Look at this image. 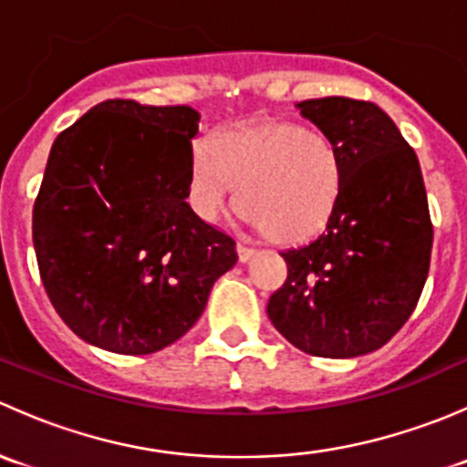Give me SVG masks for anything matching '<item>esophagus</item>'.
I'll list each match as a JSON object with an SVG mask.
<instances>
[{
    "mask_svg": "<svg viewBox=\"0 0 467 467\" xmlns=\"http://www.w3.org/2000/svg\"><path fill=\"white\" fill-rule=\"evenodd\" d=\"M237 255H239V262H242V264H246V262H251L253 257L257 255V251H255V248H251V246H244V244H239V246H237Z\"/></svg>",
    "mask_w": 467,
    "mask_h": 467,
    "instance_id": "obj_1",
    "label": "esophagus"
}]
</instances>
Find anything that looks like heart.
<instances>
[{
  "mask_svg": "<svg viewBox=\"0 0 467 467\" xmlns=\"http://www.w3.org/2000/svg\"><path fill=\"white\" fill-rule=\"evenodd\" d=\"M346 160L327 135L296 121L223 130L192 153V199L216 219L242 187L244 219L280 244L309 242L329 225L346 190Z\"/></svg>",
  "mask_w": 467,
  "mask_h": 467,
  "instance_id": "heart-1",
  "label": "heart"
}]
</instances>
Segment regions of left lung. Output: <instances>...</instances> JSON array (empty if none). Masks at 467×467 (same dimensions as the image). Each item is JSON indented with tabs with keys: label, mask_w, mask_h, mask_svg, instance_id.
Wrapping results in <instances>:
<instances>
[{
	"label": "left lung",
	"mask_w": 467,
	"mask_h": 467,
	"mask_svg": "<svg viewBox=\"0 0 467 467\" xmlns=\"http://www.w3.org/2000/svg\"><path fill=\"white\" fill-rule=\"evenodd\" d=\"M296 106L338 146L348 178L321 237L280 253L286 280L266 314L307 355H368L407 323L430 273L434 228L420 162L375 103L323 97Z\"/></svg>",
	"instance_id": "8db88e82"
}]
</instances>
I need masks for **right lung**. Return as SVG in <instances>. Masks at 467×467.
<instances>
[{
	"instance_id": "1",
	"label": "right lung",
	"mask_w": 467,
	"mask_h": 467,
	"mask_svg": "<svg viewBox=\"0 0 467 467\" xmlns=\"http://www.w3.org/2000/svg\"><path fill=\"white\" fill-rule=\"evenodd\" d=\"M190 106L110 99L56 138L33 205L51 305L89 346L150 355L190 332L234 239L190 203Z\"/></svg>"
}]
</instances>
